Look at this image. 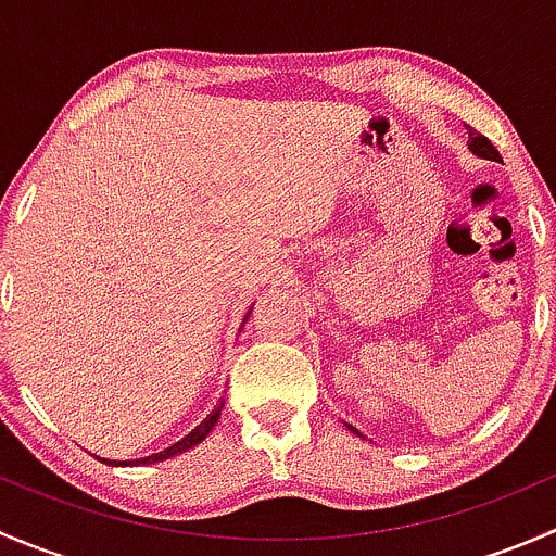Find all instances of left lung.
<instances>
[{
	"instance_id": "8db88e82",
	"label": "left lung",
	"mask_w": 556,
	"mask_h": 556,
	"mask_svg": "<svg viewBox=\"0 0 556 556\" xmlns=\"http://www.w3.org/2000/svg\"><path fill=\"white\" fill-rule=\"evenodd\" d=\"M468 150L473 155H479V159L501 161V153H497V150H495V144H492L486 137H481L479 131H473V128H470V126H468ZM350 430H352V433H357V430L352 428V425H350ZM357 435H361V433H357Z\"/></svg>"
}]
</instances>
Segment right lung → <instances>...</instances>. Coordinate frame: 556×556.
Returning <instances> with one entry per match:
<instances>
[{"label":"right lung","mask_w":556,"mask_h":556,"mask_svg":"<svg viewBox=\"0 0 556 556\" xmlns=\"http://www.w3.org/2000/svg\"><path fill=\"white\" fill-rule=\"evenodd\" d=\"M247 317H250V312H247ZM247 317H244V319H247ZM220 412H223V401H220V406H217L215 412H212L210 417L204 419V422L195 425V428L190 430V433L185 435L182 441H177V444L166 446L164 452L148 454V457H139V459H110V465H153V463H161V459H169V457H174V454H182V452L193 450L195 444H201V441H204L206 435L212 433V428H215L217 419H220ZM104 463H106V459H104Z\"/></svg>","instance_id":"1"}]
</instances>
